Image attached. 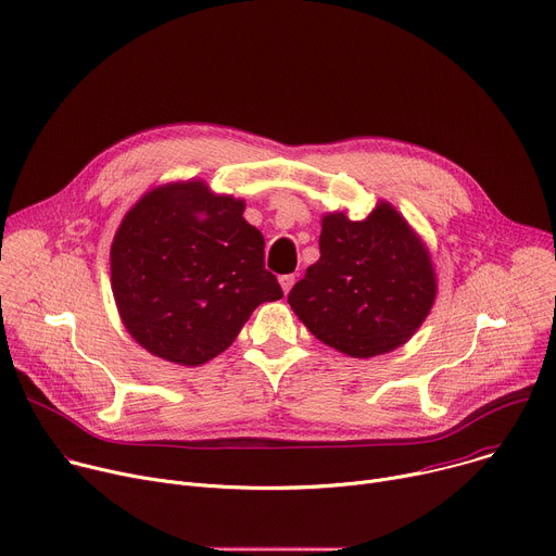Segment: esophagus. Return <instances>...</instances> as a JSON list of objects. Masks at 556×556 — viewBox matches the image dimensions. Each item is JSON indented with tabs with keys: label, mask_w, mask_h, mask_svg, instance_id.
Here are the masks:
<instances>
[{
	"label": "esophagus",
	"mask_w": 556,
	"mask_h": 556,
	"mask_svg": "<svg viewBox=\"0 0 556 556\" xmlns=\"http://www.w3.org/2000/svg\"><path fill=\"white\" fill-rule=\"evenodd\" d=\"M279 283H281L283 294H288V292H290V288L294 286V275H283V277H279Z\"/></svg>",
	"instance_id": "esophagus-1"
}]
</instances>
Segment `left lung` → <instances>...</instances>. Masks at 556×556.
Instances as JSON below:
<instances>
[{"instance_id": "1", "label": "left lung", "mask_w": 556, "mask_h": 556, "mask_svg": "<svg viewBox=\"0 0 556 556\" xmlns=\"http://www.w3.org/2000/svg\"><path fill=\"white\" fill-rule=\"evenodd\" d=\"M321 257L288 294V304L319 341L355 359L406 343L430 315L437 275L424 239L388 204L352 222L326 213Z\"/></svg>"}]
</instances>
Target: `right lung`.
Wrapping results in <instances>:
<instances>
[{
	"instance_id": "obj_1",
	"label": "right lung",
	"mask_w": 556,
	"mask_h": 556,
	"mask_svg": "<svg viewBox=\"0 0 556 556\" xmlns=\"http://www.w3.org/2000/svg\"><path fill=\"white\" fill-rule=\"evenodd\" d=\"M245 201L201 179L150 188L111 245V286L130 337L150 355L201 366L232 345L264 301L283 296L264 268Z\"/></svg>"
}]
</instances>
